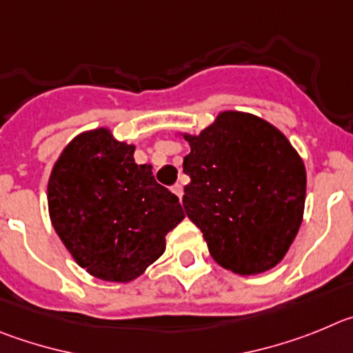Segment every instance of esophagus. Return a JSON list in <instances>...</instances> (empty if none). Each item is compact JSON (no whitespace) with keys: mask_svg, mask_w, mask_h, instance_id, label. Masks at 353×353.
Instances as JSON below:
<instances>
[{"mask_svg":"<svg viewBox=\"0 0 353 353\" xmlns=\"http://www.w3.org/2000/svg\"><path fill=\"white\" fill-rule=\"evenodd\" d=\"M172 192L174 193H176V195L177 196H179V199H183V184H179V183H176V184H174V186H172Z\"/></svg>","mask_w":353,"mask_h":353,"instance_id":"34e87169","label":"esophagus"}]
</instances>
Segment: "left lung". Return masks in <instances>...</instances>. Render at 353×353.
Masks as SVG:
<instances>
[{"instance_id":"8db88e82","label":"left lung","mask_w":353,"mask_h":353,"mask_svg":"<svg viewBox=\"0 0 353 353\" xmlns=\"http://www.w3.org/2000/svg\"><path fill=\"white\" fill-rule=\"evenodd\" d=\"M183 137L192 148L183 205L212 259L241 276L278 265L303 223V158L276 126L237 110Z\"/></svg>"}]
</instances>
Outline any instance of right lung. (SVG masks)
Returning <instances> with one entry per match:
<instances>
[{
	"instance_id": "add662e5",
	"label": "right lung",
	"mask_w": 353,
	"mask_h": 353,
	"mask_svg": "<svg viewBox=\"0 0 353 353\" xmlns=\"http://www.w3.org/2000/svg\"><path fill=\"white\" fill-rule=\"evenodd\" d=\"M135 145L109 128L84 132L54 163L47 186L52 227L91 276L128 283L165 252V236L184 218L174 193L151 165L133 160Z\"/></svg>"
}]
</instances>
